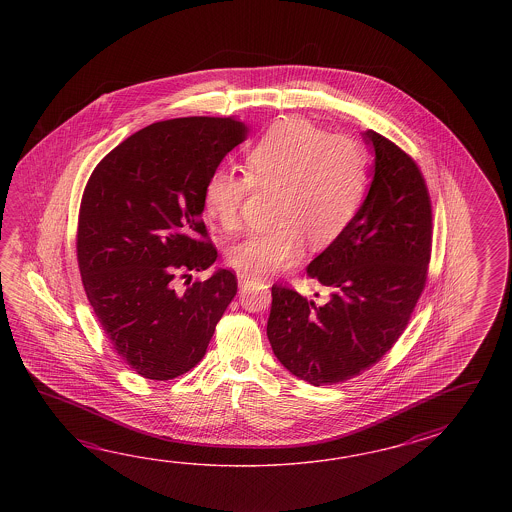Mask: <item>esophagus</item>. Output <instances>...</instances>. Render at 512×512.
<instances>
[{
	"label": "esophagus",
	"instance_id": "1",
	"mask_svg": "<svg viewBox=\"0 0 512 512\" xmlns=\"http://www.w3.org/2000/svg\"><path fill=\"white\" fill-rule=\"evenodd\" d=\"M252 280H256V278H254L252 274H249V272L238 271V282L247 283L252 282Z\"/></svg>",
	"mask_w": 512,
	"mask_h": 512
}]
</instances>
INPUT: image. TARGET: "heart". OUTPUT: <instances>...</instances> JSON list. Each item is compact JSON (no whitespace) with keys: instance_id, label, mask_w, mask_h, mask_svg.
I'll return each mask as SVG.
<instances>
[{"instance_id":"heart-1","label":"heart","mask_w":512,"mask_h":512,"mask_svg":"<svg viewBox=\"0 0 512 512\" xmlns=\"http://www.w3.org/2000/svg\"><path fill=\"white\" fill-rule=\"evenodd\" d=\"M368 186V159L359 144L329 135L305 119L276 122L245 157V177L218 170L205 186V207L223 229L240 227L252 192H272L265 229L236 241L227 260L254 276L298 260L304 240L322 247L348 229Z\"/></svg>"}]
</instances>
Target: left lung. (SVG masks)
Instances as JSON below:
<instances>
[{"label":"left lung","mask_w":512,"mask_h":512,"mask_svg":"<svg viewBox=\"0 0 512 512\" xmlns=\"http://www.w3.org/2000/svg\"><path fill=\"white\" fill-rule=\"evenodd\" d=\"M362 141L375 152L368 196L348 229L307 265L329 300L316 305L272 285V351L313 386L348 381L379 362L425 289L432 247L425 179L414 159L377 131H362Z\"/></svg>","instance_id":"8db88e82"}]
</instances>
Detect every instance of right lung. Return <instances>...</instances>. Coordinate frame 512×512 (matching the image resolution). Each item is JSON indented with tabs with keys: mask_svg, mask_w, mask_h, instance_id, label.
<instances>
[{
	"mask_svg": "<svg viewBox=\"0 0 512 512\" xmlns=\"http://www.w3.org/2000/svg\"><path fill=\"white\" fill-rule=\"evenodd\" d=\"M245 133L236 117L155 122L120 142L87 181L77 236L87 300L120 359L146 379L192 370L236 296L227 269L185 291L174 280L218 258L201 221L205 186Z\"/></svg>",
	"mask_w": 512,
	"mask_h": 512,
	"instance_id": "right-lung-1",
	"label": "right lung"
}]
</instances>
